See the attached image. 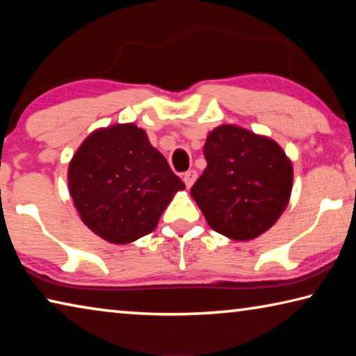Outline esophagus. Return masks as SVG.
I'll return each instance as SVG.
<instances>
[{
  "label": "esophagus",
  "mask_w": 356,
  "mask_h": 356,
  "mask_svg": "<svg viewBox=\"0 0 356 356\" xmlns=\"http://www.w3.org/2000/svg\"><path fill=\"white\" fill-rule=\"evenodd\" d=\"M196 177H197V174H196V171H193V170L191 171H186L184 174V184H185L186 188H191V185L195 184Z\"/></svg>",
  "instance_id": "34e87169"
}]
</instances>
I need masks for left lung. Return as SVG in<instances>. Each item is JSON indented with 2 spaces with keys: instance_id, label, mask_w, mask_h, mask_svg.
Returning a JSON list of instances; mask_svg holds the SVG:
<instances>
[{
  "instance_id": "left-lung-1",
  "label": "left lung",
  "mask_w": 356,
  "mask_h": 356,
  "mask_svg": "<svg viewBox=\"0 0 356 356\" xmlns=\"http://www.w3.org/2000/svg\"><path fill=\"white\" fill-rule=\"evenodd\" d=\"M207 168L191 197L209 226L236 242L268 231L291 200L293 166L278 143L232 124H222L204 144Z\"/></svg>"
}]
</instances>
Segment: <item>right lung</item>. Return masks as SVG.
I'll use <instances>...</instances> for the list:
<instances>
[{"label":"right lung","instance_id":"obj_1","mask_svg":"<svg viewBox=\"0 0 356 356\" xmlns=\"http://www.w3.org/2000/svg\"><path fill=\"white\" fill-rule=\"evenodd\" d=\"M67 182L81 221L100 238L127 245L147 236L185 185L135 124L94 130L72 156Z\"/></svg>","mask_w":356,"mask_h":356}]
</instances>
